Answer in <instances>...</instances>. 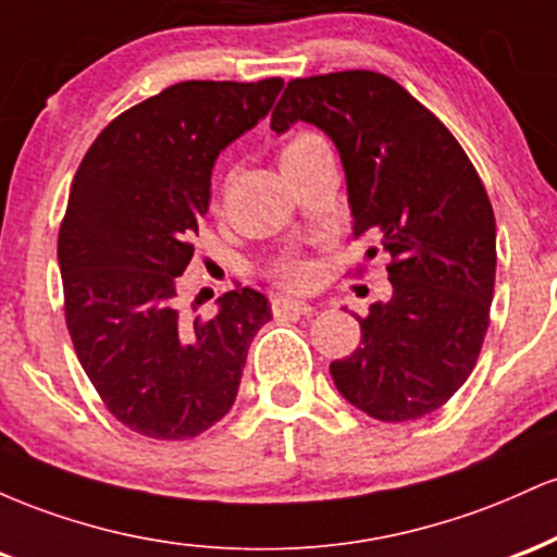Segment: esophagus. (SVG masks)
<instances>
[{
	"label": "esophagus",
	"instance_id": "1",
	"mask_svg": "<svg viewBox=\"0 0 557 557\" xmlns=\"http://www.w3.org/2000/svg\"><path fill=\"white\" fill-rule=\"evenodd\" d=\"M272 311L277 317H285V314H304V317H309V314H314V306L306 304V300L280 296V298L272 300Z\"/></svg>",
	"mask_w": 557,
	"mask_h": 557
}]
</instances>
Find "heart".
Wrapping results in <instances>:
<instances>
[{
    "instance_id": "b5f03b06",
    "label": "heart",
    "mask_w": 557,
    "mask_h": 557,
    "mask_svg": "<svg viewBox=\"0 0 557 557\" xmlns=\"http://www.w3.org/2000/svg\"><path fill=\"white\" fill-rule=\"evenodd\" d=\"M322 144V138L314 136V133H298V136H293L287 144L283 146V151H280V164L290 162V159H296L300 154H306L309 149H314V146ZM311 270L304 264V261H283L280 264V280L287 285H304L306 280H309Z\"/></svg>"
}]
</instances>
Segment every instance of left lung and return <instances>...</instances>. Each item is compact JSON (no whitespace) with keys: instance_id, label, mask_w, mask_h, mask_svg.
Returning a JSON list of instances; mask_svg holds the SVG:
<instances>
[{"instance_id":"8db88e82","label":"left lung","mask_w":557,"mask_h":557,"mask_svg":"<svg viewBox=\"0 0 557 557\" xmlns=\"http://www.w3.org/2000/svg\"><path fill=\"white\" fill-rule=\"evenodd\" d=\"M296 123L327 133L354 233L393 257V296L356 317L361 345L330 363L332 382L380 421L426 417L469 380L487 335L497 264L487 190L453 133L382 73L290 81L270 127L283 136Z\"/></svg>"}]
</instances>
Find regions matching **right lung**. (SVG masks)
Here are the masks:
<instances>
[{"mask_svg":"<svg viewBox=\"0 0 557 557\" xmlns=\"http://www.w3.org/2000/svg\"><path fill=\"white\" fill-rule=\"evenodd\" d=\"M280 91L283 78L175 83L112 120L73 177L57 243L67 330L112 417L144 437L188 440L225 417L272 319L253 287L216 298L212 319L175 298L216 157Z\"/></svg>","mask_w":557,"mask_h":557,"instance_id":"add662e5","label":"right lung"}]
</instances>
